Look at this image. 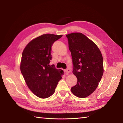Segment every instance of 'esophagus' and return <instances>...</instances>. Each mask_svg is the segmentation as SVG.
Returning <instances> with one entry per match:
<instances>
[{"instance_id": "1", "label": "esophagus", "mask_w": 123, "mask_h": 123, "mask_svg": "<svg viewBox=\"0 0 123 123\" xmlns=\"http://www.w3.org/2000/svg\"><path fill=\"white\" fill-rule=\"evenodd\" d=\"M65 72H67V73H70L71 72V70H70V69L69 68H68V69H66V70H64Z\"/></svg>"}]
</instances>
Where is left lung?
I'll return each instance as SVG.
<instances>
[{"label": "left lung", "mask_w": 123, "mask_h": 123, "mask_svg": "<svg viewBox=\"0 0 123 123\" xmlns=\"http://www.w3.org/2000/svg\"><path fill=\"white\" fill-rule=\"evenodd\" d=\"M66 36L72 58L73 74L78 79L71 91L78 97L86 98L100 81L104 73L103 56L95 43L83 34L74 33Z\"/></svg>", "instance_id": "1"}]
</instances>
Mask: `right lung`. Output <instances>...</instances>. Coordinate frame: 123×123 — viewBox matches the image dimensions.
I'll list each match as a JSON object with an SVG mask.
<instances>
[{
	"label": "right lung",
	"mask_w": 123,
	"mask_h": 123,
	"mask_svg": "<svg viewBox=\"0 0 123 123\" xmlns=\"http://www.w3.org/2000/svg\"><path fill=\"white\" fill-rule=\"evenodd\" d=\"M62 35L45 34L34 39L23 52L20 71L26 83L36 96L46 98L55 91L63 71L49 65L52 46Z\"/></svg>",
	"instance_id": "obj_1"
}]
</instances>
